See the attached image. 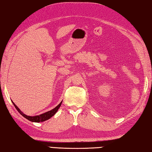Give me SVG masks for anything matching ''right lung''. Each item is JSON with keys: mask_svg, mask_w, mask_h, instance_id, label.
Wrapping results in <instances>:
<instances>
[{"mask_svg": "<svg viewBox=\"0 0 152 152\" xmlns=\"http://www.w3.org/2000/svg\"><path fill=\"white\" fill-rule=\"evenodd\" d=\"M61 102H60L58 106H57L56 108H53V109H52L51 110L48 111V112H47V113H45L44 114H40V115H38V116H30L26 115V114H24V113H22V112L20 111V110L19 108L16 107V104H14V103L12 102L14 106L16 108V110L19 112L20 114H21V115H22L23 116H24V118L28 119V121H30L31 122H44L45 121H47V120H48V119H50L51 117H52L54 115V114H55L57 113V111L58 110V109H59V107H60V106H61Z\"/></svg>", "mask_w": 152, "mask_h": 152, "instance_id": "obj_1", "label": "right lung"}]
</instances>
